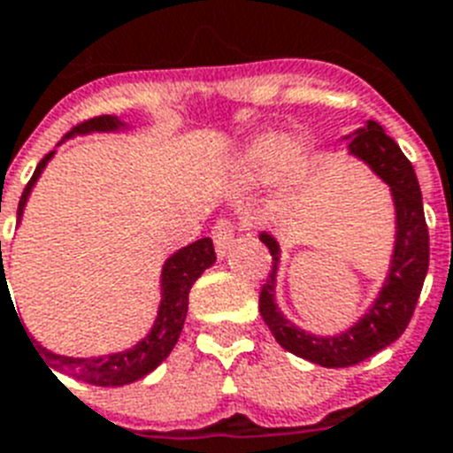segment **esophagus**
I'll list each match as a JSON object with an SVG mask.
<instances>
[{
  "label": "esophagus",
  "instance_id": "esophagus-1",
  "mask_svg": "<svg viewBox=\"0 0 453 453\" xmlns=\"http://www.w3.org/2000/svg\"><path fill=\"white\" fill-rule=\"evenodd\" d=\"M211 239H214V246H216V253H219V257H223L227 253V249L234 244V226L226 219L216 220L214 227H211Z\"/></svg>",
  "mask_w": 453,
  "mask_h": 453
}]
</instances>
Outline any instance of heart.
Wrapping results in <instances>:
<instances>
[{
  "label": "heart",
  "instance_id": "heart-1",
  "mask_svg": "<svg viewBox=\"0 0 453 453\" xmlns=\"http://www.w3.org/2000/svg\"><path fill=\"white\" fill-rule=\"evenodd\" d=\"M302 150L283 135H267L257 140L239 161V173L244 180L260 181L272 174H288L299 165Z\"/></svg>",
  "mask_w": 453,
  "mask_h": 453
}]
</instances>
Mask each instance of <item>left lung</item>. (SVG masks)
<instances>
[{"instance_id":"left-lung-1","label":"left lung","mask_w":453,"mask_h":453,"mask_svg":"<svg viewBox=\"0 0 453 453\" xmlns=\"http://www.w3.org/2000/svg\"><path fill=\"white\" fill-rule=\"evenodd\" d=\"M343 140H349L348 154L366 163L371 173L389 186L396 211V237L389 272L378 297L364 311L362 318L334 336H318L292 325L276 303L280 244L267 230L260 233V242L267 246L273 260L272 273L260 292L262 320L280 348L325 368L355 366L394 343L410 325L428 272V227L412 163L405 158L394 138H389L385 128L373 119H368L366 127L357 128Z\"/></svg>"}]
</instances>
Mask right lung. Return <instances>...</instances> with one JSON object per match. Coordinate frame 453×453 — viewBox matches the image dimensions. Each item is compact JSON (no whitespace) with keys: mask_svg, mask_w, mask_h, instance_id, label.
Listing matches in <instances>:
<instances>
[{"mask_svg":"<svg viewBox=\"0 0 453 453\" xmlns=\"http://www.w3.org/2000/svg\"><path fill=\"white\" fill-rule=\"evenodd\" d=\"M131 128L127 121H121L119 117L104 115L94 117L89 121H82L80 127H75L73 131H68L64 135V140L75 138V135H89V133H117ZM62 140V142H64ZM59 142V144H62ZM55 156V151L43 156V161L36 165L32 180L25 186L22 191L20 204H18V223L22 220V211H25V204L32 196V188L39 181L41 173L45 170V165L50 163V158ZM2 250V242H0ZM2 256V253H0ZM216 262L214 244L211 239H197L193 244L184 246V249L174 250L168 260L163 262L161 267V303H158V313H156V320L151 325L150 334L144 338H140L138 343L131 345L128 349H121V352H110V355L101 357H66L57 355L52 349L43 348L39 341H32V345H36V352H41L42 357L50 362L52 368L62 371V373L71 375L75 380H82L87 385L96 387H124L131 385L135 380L150 375L156 366H161L168 355L173 352V348L180 341V334L184 329L186 313H188V292H191L193 283H196L200 276L204 273V269H209ZM4 267V260H2ZM2 283L6 280V276H0ZM9 290V288H6ZM45 366H48V363ZM50 371V368H48Z\"/></svg>","mask_w":453,"mask_h":453,"instance_id":"1","label":"right lung"}]
</instances>
